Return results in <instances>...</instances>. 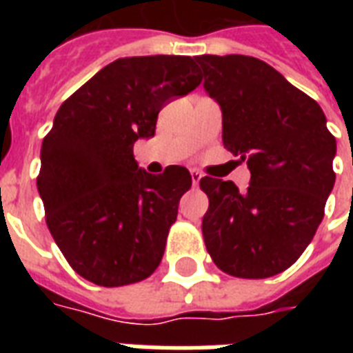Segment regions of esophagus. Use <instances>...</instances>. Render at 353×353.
Here are the masks:
<instances>
[{
    "label": "esophagus",
    "mask_w": 353,
    "mask_h": 353,
    "mask_svg": "<svg viewBox=\"0 0 353 353\" xmlns=\"http://www.w3.org/2000/svg\"><path fill=\"white\" fill-rule=\"evenodd\" d=\"M190 176H192V185L194 187H198L199 179H201V174L198 170H190Z\"/></svg>",
    "instance_id": "esophagus-1"
}]
</instances>
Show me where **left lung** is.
<instances>
[{
  "instance_id": "1",
  "label": "left lung",
  "mask_w": 353,
  "mask_h": 353,
  "mask_svg": "<svg viewBox=\"0 0 353 353\" xmlns=\"http://www.w3.org/2000/svg\"><path fill=\"white\" fill-rule=\"evenodd\" d=\"M205 90L223 113V146L251 170L232 181L201 177L209 198L201 231L210 258L238 279H268L293 265L324 218L337 144L323 110L269 63L201 54Z\"/></svg>"
}]
</instances>
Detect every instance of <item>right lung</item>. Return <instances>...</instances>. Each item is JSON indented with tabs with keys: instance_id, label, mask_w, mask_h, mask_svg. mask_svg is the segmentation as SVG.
Here are the masks:
<instances>
[{
	"instance_id": "1",
	"label": "right lung",
	"mask_w": 353,
	"mask_h": 353,
	"mask_svg": "<svg viewBox=\"0 0 353 353\" xmlns=\"http://www.w3.org/2000/svg\"><path fill=\"white\" fill-rule=\"evenodd\" d=\"M201 84L190 57L119 58L63 101L41 143L36 177L46 221L69 265L97 285L148 279L165 252L185 166L141 170L133 144L154 137L161 108Z\"/></svg>"
}]
</instances>
